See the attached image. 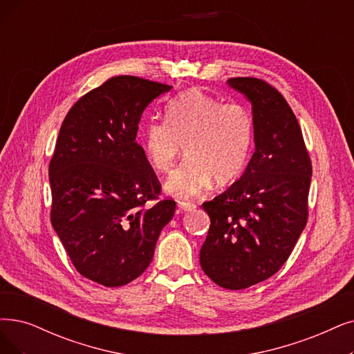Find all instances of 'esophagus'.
Wrapping results in <instances>:
<instances>
[{
  "instance_id": "obj_1",
  "label": "esophagus",
  "mask_w": 354,
  "mask_h": 354,
  "mask_svg": "<svg viewBox=\"0 0 354 354\" xmlns=\"http://www.w3.org/2000/svg\"><path fill=\"white\" fill-rule=\"evenodd\" d=\"M177 205H178V207H180L181 210H185V212H192V210L196 209V205H193V203H190V202H178Z\"/></svg>"
}]
</instances>
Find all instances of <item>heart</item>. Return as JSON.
Wrapping results in <instances>:
<instances>
[{
  "instance_id": "b5f03b06",
  "label": "heart",
  "mask_w": 354,
  "mask_h": 354,
  "mask_svg": "<svg viewBox=\"0 0 354 354\" xmlns=\"http://www.w3.org/2000/svg\"><path fill=\"white\" fill-rule=\"evenodd\" d=\"M254 122L247 106L223 103L201 90H187L165 107V122L151 119L142 131L147 161L160 173L174 165L181 147L186 161L165 181V190L190 199L218 185L234 181L248 161Z\"/></svg>"
}]
</instances>
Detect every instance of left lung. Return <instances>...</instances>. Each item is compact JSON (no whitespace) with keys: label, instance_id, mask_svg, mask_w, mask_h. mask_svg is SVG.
<instances>
[{"label":"left lung","instance_id":"1","mask_svg":"<svg viewBox=\"0 0 354 354\" xmlns=\"http://www.w3.org/2000/svg\"><path fill=\"white\" fill-rule=\"evenodd\" d=\"M226 84L251 103L256 151L244 174L203 203L210 228L201 266L221 288L239 290L273 276L289 259L306 225L313 165L283 95L259 78Z\"/></svg>","mask_w":354,"mask_h":354}]
</instances>
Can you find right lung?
<instances>
[{
	"label": "right lung",
	"mask_w": 354,
	"mask_h": 354,
	"mask_svg": "<svg viewBox=\"0 0 354 354\" xmlns=\"http://www.w3.org/2000/svg\"><path fill=\"white\" fill-rule=\"evenodd\" d=\"M169 86L120 75L71 107L49 164L50 221L77 272L107 288L129 283L153 257L174 201L136 142L144 110Z\"/></svg>",
	"instance_id": "1"
}]
</instances>
